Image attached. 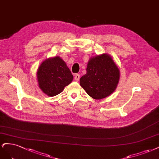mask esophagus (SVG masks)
I'll return each instance as SVG.
<instances>
[{
    "label": "esophagus",
    "instance_id": "obj_1",
    "mask_svg": "<svg viewBox=\"0 0 159 159\" xmlns=\"http://www.w3.org/2000/svg\"><path fill=\"white\" fill-rule=\"evenodd\" d=\"M80 79V75L79 74H76L75 76V80L76 81H79Z\"/></svg>",
    "mask_w": 159,
    "mask_h": 159
}]
</instances>
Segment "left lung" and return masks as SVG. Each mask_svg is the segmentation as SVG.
Returning <instances> with one entry per match:
<instances>
[{
    "label": "left lung",
    "mask_w": 159,
    "mask_h": 159,
    "mask_svg": "<svg viewBox=\"0 0 159 159\" xmlns=\"http://www.w3.org/2000/svg\"><path fill=\"white\" fill-rule=\"evenodd\" d=\"M120 70L108 54L96 55L89 59L86 73L80 85L92 98L100 100L115 91L120 80Z\"/></svg>",
    "instance_id": "8db88e82"
}]
</instances>
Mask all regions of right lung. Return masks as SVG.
Segmentation results:
<instances>
[{
    "mask_svg": "<svg viewBox=\"0 0 159 159\" xmlns=\"http://www.w3.org/2000/svg\"><path fill=\"white\" fill-rule=\"evenodd\" d=\"M37 78L43 93L55 96L72 82L73 76L65 61L57 56L43 61L38 69Z\"/></svg>",
    "mask_w": 159,
    "mask_h": 159,
    "instance_id": "add662e5",
    "label": "right lung"
}]
</instances>
